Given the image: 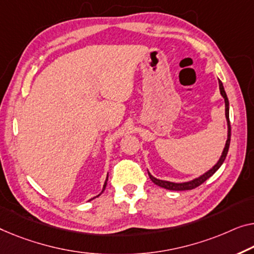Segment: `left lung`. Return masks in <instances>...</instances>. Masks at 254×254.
Segmentation results:
<instances>
[{"label": "left lung", "instance_id": "left-lung-1", "mask_svg": "<svg viewBox=\"0 0 254 254\" xmlns=\"http://www.w3.org/2000/svg\"><path fill=\"white\" fill-rule=\"evenodd\" d=\"M219 89H220L221 96L224 97V99H225L226 120H227V126H228V135H227V141H226L224 151H222L221 156H220V158H219V161L217 162V164H215L212 169H210L209 171L204 173V175L199 176L198 178H195V179H192L190 181H187V183H180V184L171 183V181H165V180L156 179V178H154L148 172L150 180L153 181L155 185H157V186H160L162 188L169 189V190H190V189H194L196 187H198L199 185H202L204 183V181L209 179L211 176H213L214 173L217 172V170L220 168V166L222 165V163H224L225 160H226L227 153H228V149H229V145H230V130H232V128H230V122H229V101H228V98H227L226 91L224 89V85H222V83H221L220 79H219Z\"/></svg>", "mask_w": 254, "mask_h": 254}]
</instances>
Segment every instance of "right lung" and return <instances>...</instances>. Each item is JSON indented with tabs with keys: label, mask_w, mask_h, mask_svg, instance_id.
I'll use <instances>...</instances> for the list:
<instances>
[{
	"label": "right lung",
	"mask_w": 254,
	"mask_h": 254,
	"mask_svg": "<svg viewBox=\"0 0 254 254\" xmlns=\"http://www.w3.org/2000/svg\"><path fill=\"white\" fill-rule=\"evenodd\" d=\"M107 180H108V176H107V178H106V181H105V184H104V188H103V191L105 190V188H106V185H107ZM103 191H101V192H103ZM101 192H100V194H101ZM100 194L99 195H98V196H100ZM98 196H96V197H98ZM94 198V197H93ZM93 198H91V199H93ZM90 199V200H91Z\"/></svg>",
	"instance_id": "1"
}]
</instances>
